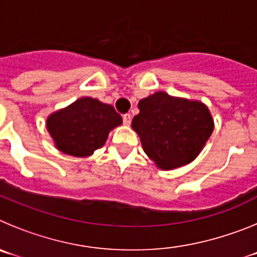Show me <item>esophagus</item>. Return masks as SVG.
Masks as SVG:
<instances>
[{
    "label": "esophagus",
    "mask_w": 257,
    "mask_h": 257,
    "mask_svg": "<svg viewBox=\"0 0 257 257\" xmlns=\"http://www.w3.org/2000/svg\"><path fill=\"white\" fill-rule=\"evenodd\" d=\"M122 119H123V123L126 124V126H130V123H131V114H130V113H126V114L122 115Z\"/></svg>",
    "instance_id": "obj_1"
}]
</instances>
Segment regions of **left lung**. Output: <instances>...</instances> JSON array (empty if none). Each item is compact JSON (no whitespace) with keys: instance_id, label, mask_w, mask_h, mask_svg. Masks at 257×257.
<instances>
[{"instance_id":"8db88e82","label":"left lung","mask_w":257,"mask_h":257,"mask_svg":"<svg viewBox=\"0 0 257 257\" xmlns=\"http://www.w3.org/2000/svg\"><path fill=\"white\" fill-rule=\"evenodd\" d=\"M133 119L143 149L161 170L192 162L213 131V119L201 101L170 96L160 91L139 101Z\"/></svg>"}]
</instances>
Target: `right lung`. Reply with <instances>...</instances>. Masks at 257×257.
Segmentation results:
<instances>
[{
	"label": "right lung",
	"mask_w": 257,
	"mask_h": 257,
	"mask_svg": "<svg viewBox=\"0 0 257 257\" xmlns=\"http://www.w3.org/2000/svg\"><path fill=\"white\" fill-rule=\"evenodd\" d=\"M122 123L112 105L81 97L49 115L47 130L60 152L74 157L91 156L106 142L109 131Z\"/></svg>",
	"instance_id": "1"
}]
</instances>
